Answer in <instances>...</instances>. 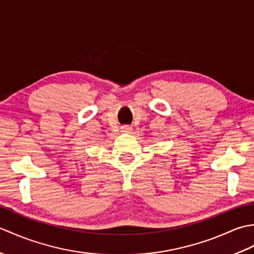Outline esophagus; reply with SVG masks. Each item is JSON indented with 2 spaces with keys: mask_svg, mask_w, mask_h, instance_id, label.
I'll use <instances>...</instances> for the list:
<instances>
[{
  "mask_svg": "<svg viewBox=\"0 0 254 254\" xmlns=\"http://www.w3.org/2000/svg\"><path fill=\"white\" fill-rule=\"evenodd\" d=\"M122 130H123V132H127V133H128V132H130L131 130H132V128L130 127H123V128H122Z\"/></svg>",
  "mask_w": 254,
  "mask_h": 254,
  "instance_id": "esophagus-1",
  "label": "esophagus"
}]
</instances>
